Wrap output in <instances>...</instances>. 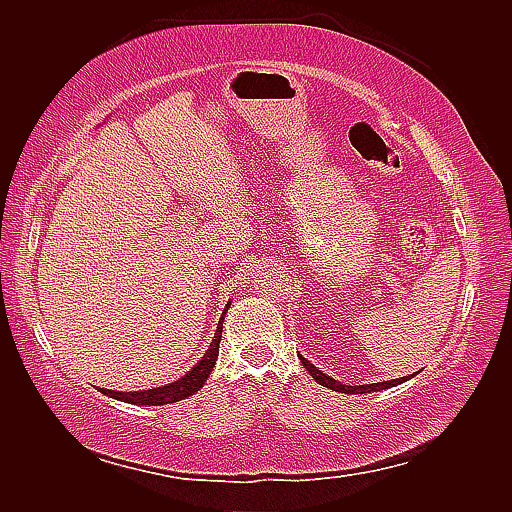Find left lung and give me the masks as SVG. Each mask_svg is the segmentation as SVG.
I'll return each instance as SVG.
<instances>
[{"label": "left lung", "instance_id": "1", "mask_svg": "<svg viewBox=\"0 0 512 512\" xmlns=\"http://www.w3.org/2000/svg\"><path fill=\"white\" fill-rule=\"evenodd\" d=\"M301 363H303V367L309 371V376H312L318 384L327 386V389H331V391H337V393H348V395L374 393V391H382V389H391V386L401 384V382H406V380L412 376V374H410V376H406V378L384 380V382H374V384H354V386H346V384H342L339 380H335V378H331V376H327V374H322V371H320L318 367H314V365L309 363L307 359H303V356H301Z\"/></svg>", "mask_w": 512, "mask_h": 512}]
</instances>
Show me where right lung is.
Segmentation results:
<instances>
[{
    "instance_id": "1",
    "label": "right lung",
    "mask_w": 512,
    "mask_h": 512,
    "mask_svg": "<svg viewBox=\"0 0 512 512\" xmlns=\"http://www.w3.org/2000/svg\"><path fill=\"white\" fill-rule=\"evenodd\" d=\"M230 301L226 305V309L222 312L220 324H218V331H215V339L211 342L209 350L203 354V359H200L188 374L181 376L179 380L170 382L166 386H158V389H147V391H130V393H123V391H111V389H100V393L119 399V401H126V404H134V406H164V404H175V401H181L185 397H190L194 393H198L203 389V384L207 382L211 369L218 361V352H220V339H222V324H224V314L228 312Z\"/></svg>"
}]
</instances>
